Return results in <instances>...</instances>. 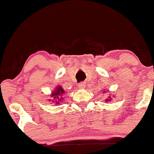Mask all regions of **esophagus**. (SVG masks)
I'll return each mask as SVG.
<instances>
[{
    "mask_svg": "<svg viewBox=\"0 0 154 154\" xmlns=\"http://www.w3.org/2000/svg\"><path fill=\"white\" fill-rule=\"evenodd\" d=\"M78 87H79V88H85V83H84V82H80V83H79V85H78Z\"/></svg>",
    "mask_w": 154,
    "mask_h": 154,
    "instance_id": "esophagus-1",
    "label": "esophagus"
}]
</instances>
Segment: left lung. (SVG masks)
Returning <instances> with one entry per match:
<instances>
[{"instance_id": "1", "label": "left lung", "mask_w": 154, "mask_h": 154, "mask_svg": "<svg viewBox=\"0 0 154 154\" xmlns=\"http://www.w3.org/2000/svg\"><path fill=\"white\" fill-rule=\"evenodd\" d=\"M107 100V102H109V100H110V99H109H109H107V100Z\"/></svg>"}]
</instances>
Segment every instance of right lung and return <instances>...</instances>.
<instances>
[{"label":"right lung","mask_w":154,"mask_h":154,"mask_svg":"<svg viewBox=\"0 0 154 154\" xmlns=\"http://www.w3.org/2000/svg\"><path fill=\"white\" fill-rule=\"evenodd\" d=\"M64 94V91L62 88V87L58 86L57 88H56L55 91L52 93V95H51V97H53V103H57V104H59L60 103H61L63 101V95Z\"/></svg>","instance_id":"add662e5"}]
</instances>
